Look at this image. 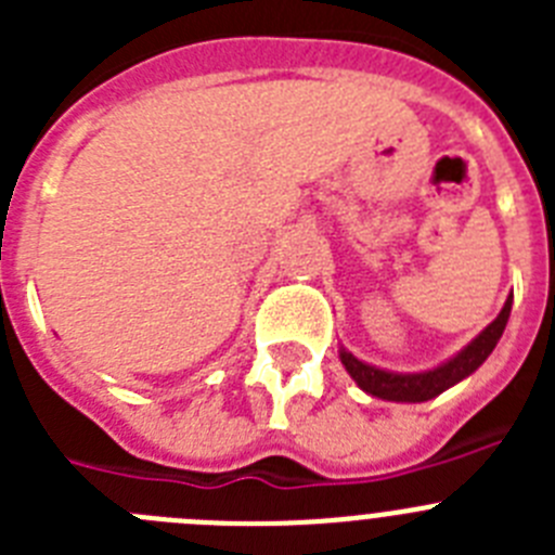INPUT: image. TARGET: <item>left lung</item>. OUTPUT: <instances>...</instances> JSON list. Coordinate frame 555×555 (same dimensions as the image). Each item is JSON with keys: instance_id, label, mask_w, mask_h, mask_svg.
Masks as SVG:
<instances>
[{"instance_id": "obj_1", "label": "left lung", "mask_w": 555, "mask_h": 555, "mask_svg": "<svg viewBox=\"0 0 555 555\" xmlns=\"http://www.w3.org/2000/svg\"><path fill=\"white\" fill-rule=\"evenodd\" d=\"M508 313H512V297L506 300L503 311L498 313V320H494L492 325L483 327L459 356H453L450 361H444L442 366H436V370L428 372H411V375H403V372L377 370V366L358 361V358L352 356V352H347L345 347L338 350V358H341V364L350 372L352 380H356L366 395L380 397V400H391V403H425L430 397L442 395L444 389H450V386H455L459 380L473 375V372L492 356L500 336L506 331Z\"/></svg>"}]
</instances>
